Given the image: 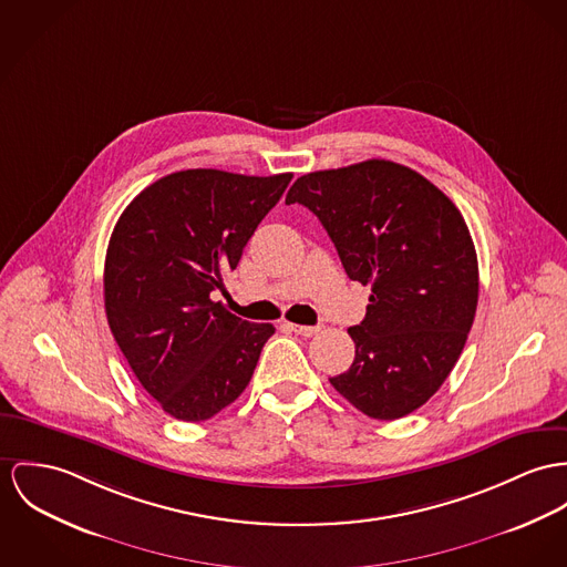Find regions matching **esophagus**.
I'll use <instances>...</instances> for the list:
<instances>
[{
	"label": "esophagus",
	"instance_id": "1",
	"mask_svg": "<svg viewBox=\"0 0 567 567\" xmlns=\"http://www.w3.org/2000/svg\"><path fill=\"white\" fill-rule=\"evenodd\" d=\"M289 328L296 332V334H300V337H306V339H310V337H315L319 330H321V326H298V323H289Z\"/></svg>",
	"mask_w": 567,
	"mask_h": 567
}]
</instances>
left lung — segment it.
<instances>
[{
  "mask_svg": "<svg viewBox=\"0 0 567 567\" xmlns=\"http://www.w3.org/2000/svg\"><path fill=\"white\" fill-rule=\"evenodd\" d=\"M287 205L308 207L351 280L371 287L349 328L355 358L330 378L378 421L421 408L453 371L480 300V265L460 209L408 166L369 159L300 176Z\"/></svg>",
  "mask_w": 567,
  "mask_h": 567,
  "instance_id": "8db88e82",
  "label": "left lung"
}]
</instances>
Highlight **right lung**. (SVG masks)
<instances>
[{
  "mask_svg": "<svg viewBox=\"0 0 567 567\" xmlns=\"http://www.w3.org/2000/svg\"><path fill=\"white\" fill-rule=\"evenodd\" d=\"M291 178L181 171L142 189L114 226L107 323L142 389L178 421L230 405L274 334L214 302V291Z\"/></svg>",
  "mask_w": 567,
  "mask_h": 567,
  "instance_id": "obj_1",
  "label": "right lung"
}]
</instances>
